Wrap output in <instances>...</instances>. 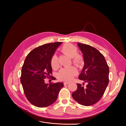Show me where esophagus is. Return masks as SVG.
<instances>
[{"label": "esophagus", "instance_id": "esophagus-1", "mask_svg": "<svg viewBox=\"0 0 126 126\" xmlns=\"http://www.w3.org/2000/svg\"><path fill=\"white\" fill-rule=\"evenodd\" d=\"M68 83H69V82H67V81H65V82H63V84H64V85H68Z\"/></svg>", "mask_w": 126, "mask_h": 126}]
</instances>
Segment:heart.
<instances>
[{"instance_id":"obj_1","label":"heart","mask_w":126,"mask_h":126,"mask_svg":"<svg viewBox=\"0 0 126 126\" xmlns=\"http://www.w3.org/2000/svg\"><path fill=\"white\" fill-rule=\"evenodd\" d=\"M62 52L72 58V62L76 66L81 67L84 63V59L82 55L78 54L77 48L74 45L66 44L61 49ZM50 64L54 69L59 67L58 58L56 54L53 55L50 60ZM78 74L77 68L74 66H70L62 68L58 72L57 77L60 80L70 81Z\"/></svg>"}]
</instances>
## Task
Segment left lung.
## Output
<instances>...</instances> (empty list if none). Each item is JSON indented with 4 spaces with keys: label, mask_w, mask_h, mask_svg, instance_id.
Instances as JSON below:
<instances>
[{
    "label": "left lung",
    "mask_w": 126,
    "mask_h": 126,
    "mask_svg": "<svg viewBox=\"0 0 126 126\" xmlns=\"http://www.w3.org/2000/svg\"><path fill=\"white\" fill-rule=\"evenodd\" d=\"M83 54L84 66L79 79L87 84L77 83V89L72 94L79 104L89 106L95 104L104 94L109 83V69L104 56L97 49L78 43Z\"/></svg>",
    "instance_id": "8db88e82"
}]
</instances>
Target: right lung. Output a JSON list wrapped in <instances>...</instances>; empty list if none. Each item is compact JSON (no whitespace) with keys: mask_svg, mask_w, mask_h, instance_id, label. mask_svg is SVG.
Masks as SVG:
<instances>
[{"mask_svg":"<svg viewBox=\"0 0 126 126\" xmlns=\"http://www.w3.org/2000/svg\"><path fill=\"white\" fill-rule=\"evenodd\" d=\"M62 43L47 44L33 49L22 67L20 82L24 92L28 100L38 107H46L54 103L63 87V82L48 84L44 80L52 74L51 57Z\"/></svg>","mask_w":126,"mask_h":126,"instance_id":"add662e5","label":"right lung"}]
</instances>
